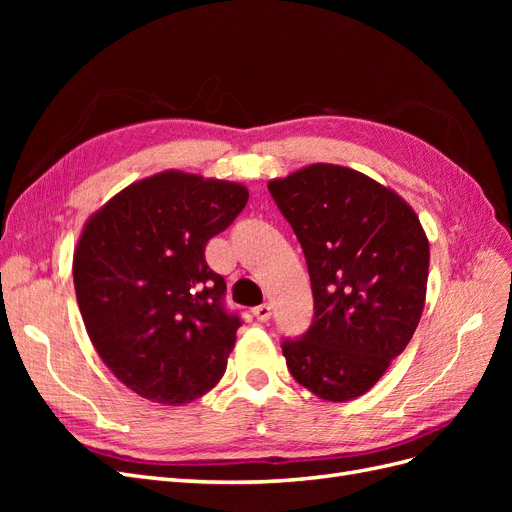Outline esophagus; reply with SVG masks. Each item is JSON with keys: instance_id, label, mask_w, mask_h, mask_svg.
Wrapping results in <instances>:
<instances>
[{"instance_id": "34e87169", "label": "esophagus", "mask_w": 512, "mask_h": 512, "mask_svg": "<svg viewBox=\"0 0 512 512\" xmlns=\"http://www.w3.org/2000/svg\"><path fill=\"white\" fill-rule=\"evenodd\" d=\"M252 314L260 320V322H267L269 318H271V305H258V307H254L252 309Z\"/></svg>"}]
</instances>
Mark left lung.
Segmentation results:
<instances>
[{
	"mask_svg": "<svg viewBox=\"0 0 512 512\" xmlns=\"http://www.w3.org/2000/svg\"><path fill=\"white\" fill-rule=\"evenodd\" d=\"M269 192L307 260L314 322L282 344L292 378L327 401L367 393L421 320L429 241L414 209L359 170L309 164Z\"/></svg>",
	"mask_w": 512,
	"mask_h": 512,
	"instance_id": "1",
	"label": "left lung"
}]
</instances>
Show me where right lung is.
<instances>
[{
	"mask_svg": "<svg viewBox=\"0 0 512 512\" xmlns=\"http://www.w3.org/2000/svg\"><path fill=\"white\" fill-rule=\"evenodd\" d=\"M245 185L164 170L130 183L89 215L72 277L87 335L130 391L183 406L211 391L235 348L224 277L205 245L232 224Z\"/></svg>",
	"mask_w": 512,
	"mask_h": 512,
	"instance_id": "1",
	"label": "right lung"
}]
</instances>
